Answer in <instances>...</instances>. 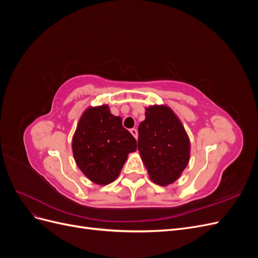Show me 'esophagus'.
<instances>
[{"label": "esophagus", "instance_id": "esophagus-1", "mask_svg": "<svg viewBox=\"0 0 258 258\" xmlns=\"http://www.w3.org/2000/svg\"><path fill=\"white\" fill-rule=\"evenodd\" d=\"M130 132H131V135H132V136H134L136 139H138V130H137V129L132 128V129L130 130Z\"/></svg>", "mask_w": 258, "mask_h": 258}]
</instances>
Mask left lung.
<instances>
[{
    "instance_id": "obj_1",
    "label": "left lung",
    "mask_w": 258,
    "mask_h": 258,
    "mask_svg": "<svg viewBox=\"0 0 258 258\" xmlns=\"http://www.w3.org/2000/svg\"><path fill=\"white\" fill-rule=\"evenodd\" d=\"M138 150L150 178L160 186L174 183L188 165L190 142L184 126L167 105L145 108Z\"/></svg>"
}]
</instances>
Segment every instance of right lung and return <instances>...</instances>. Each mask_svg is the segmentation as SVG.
Instances as JSON below:
<instances>
[{
  "label": "right lung",
  "instance_id": "1",
  "mask_svg": "<svg viewBox=\"0 0 258 258\" xmlns=\"http://www.w3.org/2000/svg\"><path fill=\"white\" fill-rule=\"evenodd\" d=\"M77 167L91 182L107 185L118 177L137 141L107 105L88 107L81 116L72 140Z\"/></svg>",
  "mask_w": 258,
  "mask_h": 258
}]
</instances>
